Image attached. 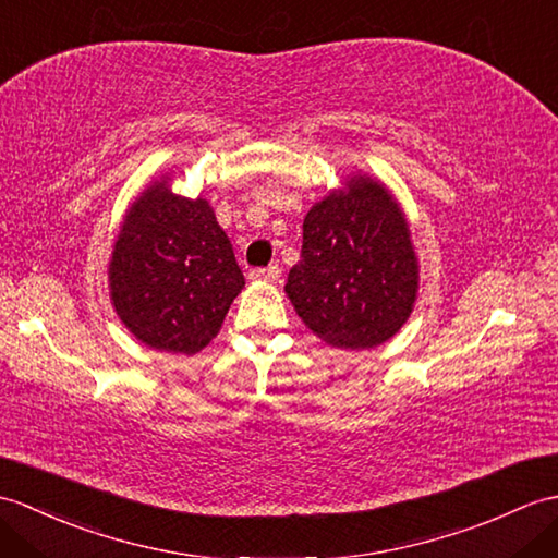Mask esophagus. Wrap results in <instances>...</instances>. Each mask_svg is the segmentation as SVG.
Returning a JSON list of instances; mask_svg holds the SVG:
<instances>
[{
    "label": "esophagus",
    "instance_id": "1",
    "mask_svg": "<svg viewBox=\"0 0 558 558\" xmlns=\"http://www.w3.org/2000/svg\"><path fill=\"white\" fill-rule=\"evenodd\" d=\"M252 278H254V280L276 282V280L280 278V266L274 264V266H266V268H256V270H252Z\"/></svg>",
    "mask_w": 558,
    "mask_h": 558
}]
</instances>
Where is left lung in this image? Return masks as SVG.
<instances>
[{
	"instance_id": "left-lung-1",
	"label": "left lung",
	"mask_w": 558,
	"mask_h": 558,
	"mask_svg": "<svg viewBox=\"0 0 558 558\" xmlns=\"http://www.w3.org/2000/svg\"><path fill=\"white\" fill-rule=\"evenodd\" d=\"M418 288L409 226L387 190L352 180L304 218L300 264L284 292L320 340L371 349L404 326Z\"/></svg>"
}]
</instances>
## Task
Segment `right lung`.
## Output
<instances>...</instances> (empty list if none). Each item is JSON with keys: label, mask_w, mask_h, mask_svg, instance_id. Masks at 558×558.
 Wrapping results in <instances>:
<instances>
[{"label": "right lung", "mask_w": 558, "mask_h": 558, "mask_svg": "<svg viewBox=\"0 0 558 558\" xmlns=\"http://www.w3.org/2000/svg\"><path fill=\"white\" fill-rule=\"evenodd\" d=\"M109 278L116 314L135 338L175 354L209 344L244 288L209 202L178 197L166 180L128 211Z\"/></svg>", "instance_id": "right-lung-1"}]
</instances>
